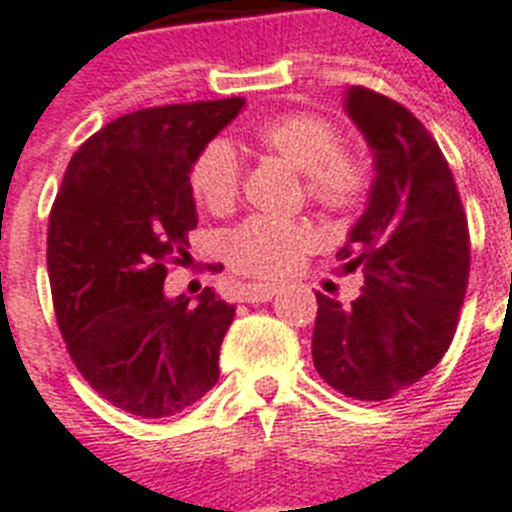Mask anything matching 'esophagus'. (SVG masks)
<instances>
[{
  "instance_id": "1",
  "label": "esophagus",
  "mask_w": 512,
  "mask_h": 512,
  "mask_svg": "<svg viewBox=\"0 0 512 512\" xmlns=\"http://www.w3.org/2000/svg\"><path fill=\"white\" fill-rule=\"evenodd\" d=\"M273 296H278V286H273V283H252V286H247V291L242 294V302H270Z\"/></svg>"
}]
</instances>
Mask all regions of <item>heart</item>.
Masks as SVG:
<instances>
[{
    "label": "heart",
    "mask_w": 512,
    "mask_h": 512,
    "mask_svg": "<svg viewBox=\"0 0 512 512\" xmlns=\"http://www.w3.org/2000/svg\"><path fill=\"white\" fill-rule=\"evenodd\" d=\"M260 150L304 174L307 197L330 213H349L369 192V169L359 156L343 153L341 135L328 119L289 111L260 122L252 132ZM187 184L195 203L213 216L231 213L239 200V161L226 140H210L190 163ZM307 223L252 218L229 236L226 252L236 270L257 278H283L315 249Z\"/></svg>",
    "instance_id": "heart-1"
}]
</instances>
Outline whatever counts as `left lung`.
<instances>
[{"label": "left lung", "instance_id": "1", "mask_svg": "<svg viewBox=\"0 0 512 512\" xmlns=\"http://www.w3.org/2000/svg\"><path fill=\"white\" fill-rule=\"evenodd\" d=\"M343 109L375 161L367 208L338 249L364 286L351 307L317 294L312 359L338 393L385 401L453 341L471 265L468 221L440 145L406 106L351 85Z\"/></svg>", "mask_w": 512, "mask_h": 512}]
</instances>
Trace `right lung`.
<instances>
[{
	"instance_id": "obj_1",
	"label": "right lung",
	"mask_w": 512,
	"mask_h": 512,
	"mask_svg": "<svg viewBox=\"0 0 512 512\" xmlns=\"http://www.w3.org/2000/svg\"><path fill=\"white\" fill-rule=\"evenodd\" d=\"M244 98L140 109L88 137L49 218L51 296L80 375L111 406L174 416L218 382L234 304L205 289L166 296L197 226L187 184L197 150L239 117Z\"/></svg>"
}]
</instances>
